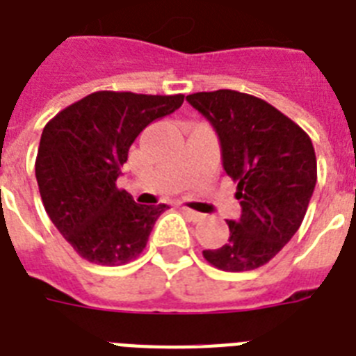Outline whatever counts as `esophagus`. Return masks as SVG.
I'll list each match as a JSON object with an SVG mask.
<instances>
[{"label":"esophagus","mask_w":356,"mask_h":356,"mask_svg":"<svg viewBox=\"0 0 356 356\" xmlns=\"http://www.w3.org/2000/svg\"><path fill=\"white\" fill-rule=\"evenodd\" d=\"M183 212L184 214H186V216L190 218V220H192V222H201V220H203V214H201V212H195V211H192V209H188V207H183Z\"/></svg>","instance_id":"1"}]
</instances>
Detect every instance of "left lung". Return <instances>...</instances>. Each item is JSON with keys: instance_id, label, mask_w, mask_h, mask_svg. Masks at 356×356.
Wrapping results in <instances>:
<instances>
[{"instance_id": "obj_1", "label": "left lung", "mask_w": 356, "mask_h": 356, "mask_svg": "<svg viewBox=\"0 0 356 356\" xmlns=\"http://www.w3.org/2000/svg\"><path fill=\"white\" fill-rule=\"evenodd\" d=\"M186 102L216 131L242 207L236 222L227 220L229 242L203 257L223 271L257 270L290 242L307 214L318 179L312 142L298 123L249 94L197 92Z\"/></svg>"}]
</instances>
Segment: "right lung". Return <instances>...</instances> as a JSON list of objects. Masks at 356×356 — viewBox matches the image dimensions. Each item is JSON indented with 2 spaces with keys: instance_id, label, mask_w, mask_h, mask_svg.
<instances>
[{
  "instance_id": "add662e5",
  "label": "right lung",
  "mask_w": 356,
  "mask_h": 356,
  "mask_svg": "<svg viewBox=\"0 0 356 356\" xmlns=\"http://www.w3.org/2000/svg\"><path fill=\"white\" fill-rule=\"evenodd\" d=\"M183 102V94L94 92L42 131L35 164L42 203L58 233L88 262L122 266L144 251L168 207L134 203L116 179L136 136Z\"/></svg>"
}]
</instances>
